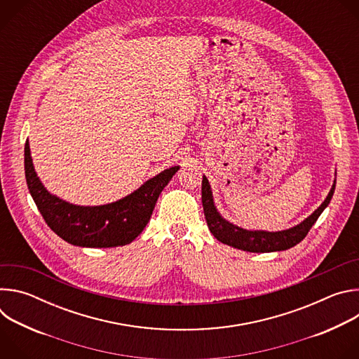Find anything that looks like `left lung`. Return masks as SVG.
<instances>
[{
	"label": "left lung",
	"instance_id": "8db88e82",
	"mask_svg": "<svg viewBox=\"0 0 359 359\" xmlns=\"http://www.w3.org/2000/svg\"><path fill=\"white\" fill-rule=\"evenodd\" d=\"M334 190H335V180L327 198L311 216L306 217L299 224L281 231L245 230L223 219L215 206L212 187L206 176H203V180H201V203H203V210H204V216H206L209 230L219 241H222L223 244L231 245L234 248L250 251V252H271V251L288 250L295 244H298L301 240H304L305 236L309 234L310 229L317 222V219L320 217V215L330 204Z\"/></svg>",
	"mask_w": 359,
	"mask_h": 359
}]
</instances>
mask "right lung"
I'll list each match as a JSON object with an SVG mask.
<instances>
[{"mask_svg":"<svg viewBox=\"0 0 359 359\" xmlns=\"http://www.w3.org/2000/svg\"><path fill=\"white\" fill-rule=\"evenodd\" d=\"M24 151L27 184L45 223L62 240L79 247L108 248L132 243L150 220L159 194L179 170V166L163 170L118 201L76 206L43 187L32 165L28 140Z\"/></svg>","mask_w":359,"mask_h":359,"instance_id":"obj_1","label":"right lung"}]
</instances>
